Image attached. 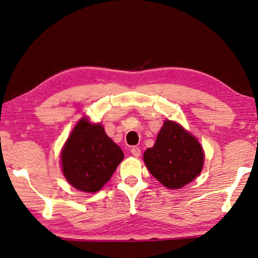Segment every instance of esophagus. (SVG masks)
Segmentation results:
<instances>
[{"instance_id":"1","label":"esophagus","mask_w":258,"mask_h":258,"mask_svg":"<svg viewBox=\"0 0 258 258\" xmlns=\"http://www.w3.org/2000/svg\"><path fill=\"white\" fill-rule=\"evenodd\" d=\"M131 153H132V155L134 157H139L141 155V150L139 147H133L132 149H131Z\"/></svg>"}]
</instances>
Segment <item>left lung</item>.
I'll use <instances>...</instances> for the list:
<instances>
[{
    "label": "left lung",
    "mask_w": 258,
    "mask_h": 258,
    "mask_svg": "<svg viewBox=\"0 0 258 258\" xmlns=\"http://www.w3.org/2000/svg\"><path fill=\"white\" fill-rule=\"evenodd\" d=\"M145 164L157 180L170 189H179L201 173L204 153L194 136L178 122L165 120L154 147L144 154Z\"/></svg>",
    "instance_id": "8db88e82"
}]
</instances>
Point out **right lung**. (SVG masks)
<instances>
[{"mask_svg": "<svg viewBox=\"0 0 258 258\" xmlns=\"http://www.w3.org/2000/svg\"><path fill=\"white\" fill-rule=\"evenodd\" d=\"M124 158L121 149L104 132L101 124L83 118L63 147L60 162L71 186L86 193L100 190Z\"/></svg>", "mask_w": 258, "mask_h": 258, "instance_id": "add662e5", "label": "right lung"}]
</instances>
